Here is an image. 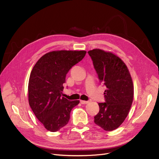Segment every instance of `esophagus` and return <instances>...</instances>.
<instances>
[{"label": "esophagus", "mask_w": 159, "mask_h": 159, "mask_svg": "<svg viewBox=\"0 0 159 159\" xmlns=\"http://www.w3.org/2000/svg\"><path fill=\"white\" fill-rule=\"evenodd\" d=\"M88 101H84V100H80V103L81 104H87L88 103Z\"/></svg>", "instance_id": "obj_1"}]
</instances>
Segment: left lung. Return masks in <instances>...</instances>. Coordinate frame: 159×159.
I'll return each mask as SVG.
<instances>
[{"label":"left lung","mask_w":159,"mask_h":159,"mask_svg":"<svg viewBox=\"0 0 159 159\" xmlns=\"http://www.w3.org/2000/svg\"><path fill=\"white\" fill-rule=\"evenodd\" d=\"M88 54L99 81L107 88L105 102L98 103L99 111L94 122L105 131H113L123 123L131 107L134 94L131 76L126 64L113 53L93 49Z\"/></svg>","instance_id":"obj_1"}]
</instances>
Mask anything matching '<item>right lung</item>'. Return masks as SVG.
Here are the masks:
<instances>
[{
    "label": "right lung",
    "mask_w": 159,
    "mask_h": 159,
    "mask_svg": "<svg viewBox=\"0 0 159 159\" xmlns=\"http://www.w3.org/2000/svg\"><path fill=\"white\" fill-rule=\"evenodd\" d=\"M86 51L57 50L42 56L30 73L28 102L36 118L51 132L68 124L70 112L80 103L61 97L69 70L82 60Z\"/></svg>",
    "instance_id": "1"
}]
</instances>
